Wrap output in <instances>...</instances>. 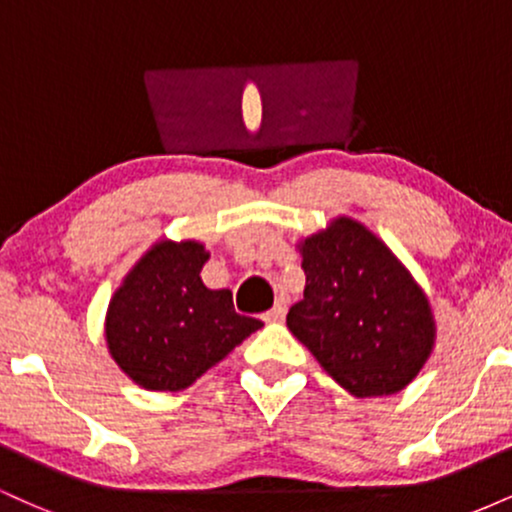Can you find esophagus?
<instances>
[{"label": "esophagus", "mask_w": 512, "mask_h": 512, "mask_svg": "<svg viewBox=\"0 0 512 512\" xmlns=\"http://www.w3.org/2000/svg\"><path fill=\"white\" fill-rule=\"evenodd\" d=\"M286 317V303H276L272 310H267V313L262 315L264 322H281Z\"/></svg>", "instance_id": "34e87169"}]
</instances>
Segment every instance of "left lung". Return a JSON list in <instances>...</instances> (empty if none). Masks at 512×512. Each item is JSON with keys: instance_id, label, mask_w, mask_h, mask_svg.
<instances>
[{"instance_id": "8db88e82", "label": "left lung", "mask_w": 512, "mask_h": 512, "mask_svg": "<svg viewBox=\"0 0 512 512\" xmlns=\"http://www.w3.org/2000/svg\"><path fill=\"white\" fill-rule=\"evenodd\" d=\"M305 291L286 325L354 397L395 395L433 349L426 296L361 223L337 219L303 243Z\"/></svg>"}]
</instances>
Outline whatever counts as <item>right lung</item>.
I'll list each match as a JSON object with an SVG mask.
<instances>
[{
  "mask_svg": "<svg viewBox=\"0 0 512 512\" xmlns=\"http://www.w3.org/2000/svg\"><path fill=\"white\" fill-rule=\"evenodd\" d=\"M199 243H158L127 274L108 308V349L146 390L178 392L262 327L238 315L233 293L211 291Z\"/></svg>",
  "mask_w": 512,
  "mask_h": 512,
  "instance_id": "right-lung-1",
  "label": "right lung"
}]
</instances>
